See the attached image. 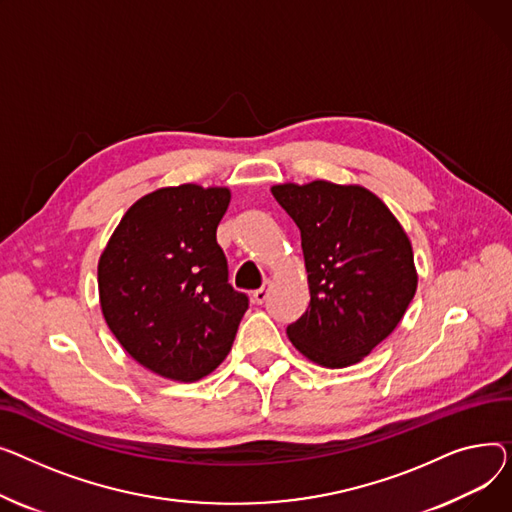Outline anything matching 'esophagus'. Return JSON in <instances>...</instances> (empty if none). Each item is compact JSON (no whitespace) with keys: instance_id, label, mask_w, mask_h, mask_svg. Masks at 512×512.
Masks as SVG:
<instances>
[{"instance_id":"34e87169","label":"esophagus","mask_w":512,"mask_h":512,"mask_svg":"<svg viewBox=\"0 0 512 512\" xmlns=\"http://www.w3.org/2000/svg\"><path fill=\"white\" fill-rule=\"evenodd\" d=\"M268 291H270V285L266 283L264 287H260V289H256L254 291V295H252V299H254V304H264L266 302V299H268Z\"/></svg>"}]
</instances>
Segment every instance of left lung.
I'll return each mask as SVG.
<instances>
[{"label": "left lung", "mask_w": 512, "mask_h": 512, "mask_svg": "<svg viewBox=\"0 0 512 512\" xmlns=\"http://www.w3.org/2000/svg\"><path fill=\"white\" fill-rule=\"evenodd\" d=\"M302 233L310 306L287 326L299 353L353 366L401 322L417 289L413 250L388 206L362 186L316 179L270 188Z\"/></svg>", "instance_id": "obj_1"}]
</instances>
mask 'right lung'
Returning a JSON list of instances; mask_svg holds the SVG:
<instances>
[{
    "label": "right lung",
    "mask_w": 512,
    "mask_h": 512,
    "mask_svg": "<svg viewBox=\"0 0 512 512\" xmlns=\"http://www.w3.org/2000/svg\"><path fill=\"white\" fill-rule=\"evenodd\" d=\"M227 188L184 184L134 202L99 260L107 326L140 366L196 382L231 351L248 295L227 279L217 227Z\"/></svg>",
    "instance_id": "right-lung-1"
}]
</instances>
